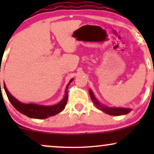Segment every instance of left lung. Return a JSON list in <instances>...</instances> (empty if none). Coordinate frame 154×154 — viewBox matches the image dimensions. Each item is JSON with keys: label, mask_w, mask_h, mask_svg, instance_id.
Returning <instances> with one entry per match:
<instances>
[{"label": "left lung", "mask_w": 154, "mask_h": 154, "mask_svg": "<svg viewBox=\"0 0 154 154\" xmlns=\"http://www.w3.org/2000/svg\"><path fill=\"white\" fill-rule=\"evenodd\" d=\"M89 93L90 96H91L92 101L94 103V105L96 106L98 109H99L100 110L103 111L106 114H109V115L112 116H120V115H124V114H128L129 112L131 111L130 109H127V108H110L106 106H103L102 104H100L98 100L95 98L94 94L92 92L91 89L89 90Z\"/></svg>", "instance_id": "1"}]
</instances>
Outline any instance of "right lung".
<instances>
[{"mask_svg": "<svg viewBox=\"0 0 154 154\" xmlns=\"http://www.w3.org/2000/svg\"><path fill=\"white\" fill-rule=\"evenodd\" d=\"M73 79H70V81L67 84L66 90H65V95L63 99L59 103L53 106H43L35 103H23L22 102L19 101L17 99H16L7 90L5 83L3 85H4V89L8 100L17 111H19V112L28 116V117L40 119H45L49 116L56 115V114H59V112L63 110V109L66 105L67 100H68V91H67V89H68L70 83L73 81Z\"/></svg>", "mask_w": 154, "mask_h": 154, "instance_id": "right-lung-1", "label": "right lung"}]
</instances>
